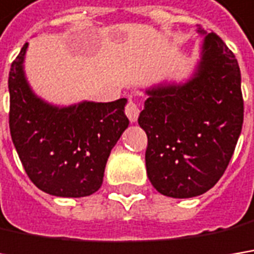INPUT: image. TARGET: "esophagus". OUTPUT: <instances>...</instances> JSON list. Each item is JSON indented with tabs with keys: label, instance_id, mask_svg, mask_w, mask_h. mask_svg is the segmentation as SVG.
<instances>
[{
	"label": "esophagus",
	"instance_id": "obj_1",
	"mask_svg": "<svg viewBox=\"0 0 254 254\" xmlns=\"http://www.w3.org/2000/svg\"><path fill=\"white\" fill-rule=\"evenodd\" d=\"M125 113H127V116L129 118V121L132 124L138 121V116H139V108H138V105L133 100H129L127 108H125Z\"/></svg>",
	"mask_w": 254,
	"mask_h": 254
}]
</instances>
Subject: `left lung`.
<instances>
[{
    "mask_svg": "<svg viewBox=\"0 0 254 254\" xmlns=\"http://www.w3.org/2000/svg\"><path fill=\"white\" fill-rule=\"evenodd\" d=\"M200 59L184 82L143 89L138 124L146 132V174L162 195L191 198L224 174L243 125L242 74L236 56L201 28Z\"/></svg>",
    "mask_w": 254,
    "mask_h": 254,
    "instance_id": "obj_1",
    "label": "left lung"
}]
</instances>
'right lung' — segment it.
<instances>
[{
    "mask_svg": "<svg viewBox=\"0 0 254 254\" xmlns=\"http://www.w3.org/2000/svg\"><path fill=\"white\" fill-rule=\"evenodd\" d=\"M25 43L8 77L9 132L30 180L54 197L80 198L103 183L112 148L129 125L127 99L82 100L54 105L33 90L27 80Z\"/></svg>",
    "mask_w": 254,
    "mask_h": 254,
    "instance_id": "right-lung-1",
    "label": "right lung"
}]
</instances>
